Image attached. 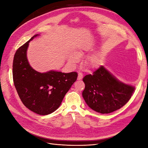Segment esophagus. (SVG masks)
<instances>
[{
	"instance_id": "obj_1",
	"label": "esophagus",
	"mask_w": 148,
	"mask_h": 148,
	"mask_svg": "<svg viewBox=\"0 0 148 148\" xmlns=\"http://www.w3.org/2000/svg\"><path fill=\"white\" fill-rule=\"evenodd\" d=\"M83 73H81V72L78 73V80H79V79H82V78H83Z\"/></svg>"
}]
</instances>
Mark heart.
<instances>
[{"label":"heart","instance_id":"obj_1","mask_svg":"<svg viewBox=\"0 0 148 148\" xmlns=\"http://www.w3.org/2000/svg\"><path fill=\"white\" fill-rule=\"evenodd\" d=\"M85 53H86V52L84 51H80L78 52V55L79 56H82L84 55ZM70 60L71 62H72V63H77L79 60V57L77 55L73 54L70 57ZM86 65L88 67H89V69H96L99 66L100 60L99 58L96 56L91 57L90 58H89V59L86 60Z\"/></svg>","mask_w":148,"mask_h":148}]
</instances>
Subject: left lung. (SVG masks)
<instances>
[{"instance_id":"obj_1","label":"left lung","mask_w":148,"mask_h":148,"mask_svg":"<svg viewBox=\"0 0 148 148\" xmlns=\"http://www.w3.org/2000/svg\"><path fill=\"white\" fill-rule=\"evenodd\" d=\"M83 97L88 106L101 114H109L125 106L135 87L119 82L102 65L85 76Z\"/></svg>"}]
</instances>
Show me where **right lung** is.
<instances>
[{
  "label": "right lung",
  "instance_id": "1",
  "mask_svg": "<svg viewBox=\"0 0 148 148\" xmlns=\"http://www.w3.org/2000/svg\"><path fill=\"white\" fill-rule=\"evenodd\" d=\"M17 49L13 61V80L23 104L33 112L45 115L57 110L66 93L77 79L76 71L64 73L56 71L41 73L29 65L26 58L29 42Z\"/></svg>",
  "mask_w": 148,
  "mask_h": 148
}]
</instances>
